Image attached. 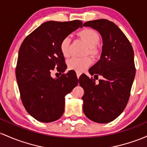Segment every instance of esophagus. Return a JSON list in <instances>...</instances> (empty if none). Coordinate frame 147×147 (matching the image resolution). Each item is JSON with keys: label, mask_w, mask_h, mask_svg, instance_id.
<instances>
[{"label": "esophagus", "mask_w": 147, "mask_h": 147, "mask_svg": "<svg viewBox=\"0 0 147 147\" xmlns=\"http://www.w3.org/2000/svg\"><path fill=\"white\" fill-rule=\"evenodd\" d=\"M76 74H77V78H79V77H80V75H82V72H78V71H77V72H76Z\"/></svg>", "instance_id": "esophagus-1"}]
</instances>
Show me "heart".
I'll list each match as a JSON object with an SVG mask.
<instances>
[{"mask_svg": "<svg viewBox=\"0 0 147 147\" xmlns=\"http://www.w3.org/2000/svg\"><path fill=\"white\" fill-rule=\"evenodd\" d=\"M80 35L88 45V53L89 52V54L92 55L97 54V48L96 46L98 45L100 40L99 35L98 34L97 32L93 29L85 28L80 32ZM70 37L68 35L63 38L61 41L59 48H60L61 54L64 57H67L70 55ZM91 64V59L88 56L82 58L73 56L67 61V65L69 69L75 70L78 72H82L86 70Z\"/></svg>", "mask_w": 147, "mask_h": 147, "instance_id": "obj_1", "label": "heart"}]
</instances>
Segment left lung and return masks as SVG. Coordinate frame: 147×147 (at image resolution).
Wrapping results in <instances>:
<instances>
[{
	"mask_svg": "<svg viewBox=\"0 0 147 147\" xmlns=\"http://www.w3.org/2000/svg\"><path fill=\"white\" fill-rule=\"evenodd\" d=\"M84 26L96 29L102 38L100 59L88 70L97 80L83 75L79 79L84 91L83 111L96 123L112 121L123 112L130 95L135 75L133 47L120 28L107 19L89 21Z\"/></svg>",
	"mask_w": 147,
	"mask_h": 147,
	"instance_id": "left-lung-1",
	"label": "left lung"
}]
</instances>
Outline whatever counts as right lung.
Listing matches in <instances>:
<instances>
[{
  "instance_id": "right-lung-1",
  "label": "right lung",
  "mask_w": 147,
  "mask_h": 147,
  "mask_svg": "<svg viewBox=\"0 0 147 147\" xmlns=\"http://www.w3.org/2000/svg\"><path fill=\"white\" fill-rule=\"evenodd\" d=\"M79 27H82L79 20L45 22L24 39L19 48L16 77L20 97L27 112L40 122L60 119L65 96L78 84L77 76L69 72L57 79L51 74L55 67L65 71L61 41Z\"/></svg>"
}]
</instances>
